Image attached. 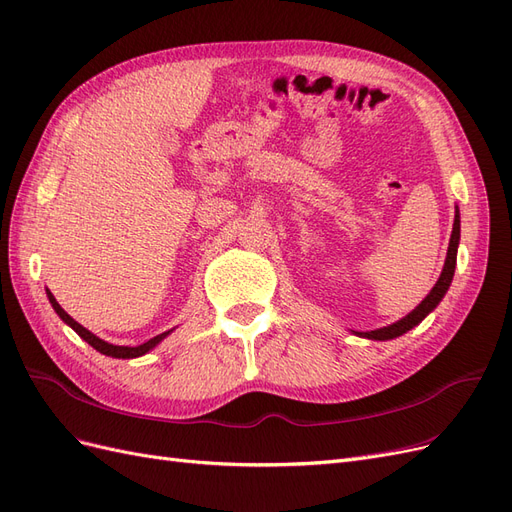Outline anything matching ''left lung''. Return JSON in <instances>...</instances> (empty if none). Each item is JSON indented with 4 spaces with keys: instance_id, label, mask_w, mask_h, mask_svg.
<instances>
[{
    "instance_id": "8db88e82",
    "label": "left lung",
    "mask_w": 512,
    "mask_h": 512,
    "mask_svg": "<svg viewBox=\"0 0 512 512\" xmlns=\"http://www.w3.org/2000/svg\"><path fill=\"white\" fill-rule=\"evenodd\" d=\"M459 230H461V224H459V209L455 213V222H453V232H451V241H448V252H446V260H444V269L438 277L436 286L431 288V292L427 294V297L418 303L412 312L401 318L393 324H389V327L384 329H376V331H367V333H356L359 337H367V339H378V342H384V339H395L399 335L408 333L410 329H414L418 322H421L429 312H433V309L438 307V303L444 299V294L448 290V286H451L453 282V275H455V265H457V247H459Z\"/></svg>"
}]
</instances>
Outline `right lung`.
<instances>
[{
    "mask_svg": "<svg viewBox=\"0 0 512 512\" xmlns=\"http://www.w3.org/2000/svg\"><path fill=\"white\" fill-rule=\"evenodd\" d=\"M46 297H49V301H51L53 309L57 312V316H59L61 320H64V322L68 324V327H72L76 333H79V337H83L91 348H96L98 352H102V354H106V356H113V359H136V356H143V354H147L151 348H156V346L162 342V339L170 333V331L160 333V335H156L153 339H149V342H145V344H141V346H134V348H130V346H113V344L104 342V339L96 337L91 331H87V329L83 327V324L76 322L72 316H68V314L64 312V309H61V305L55 301L51 290H46Z\"/></svg>",
    "mask_w": 512,
    "mask_h": 512,
    "instance_id": "obj_1",
    "label": "right lung"
}]
</instances>
